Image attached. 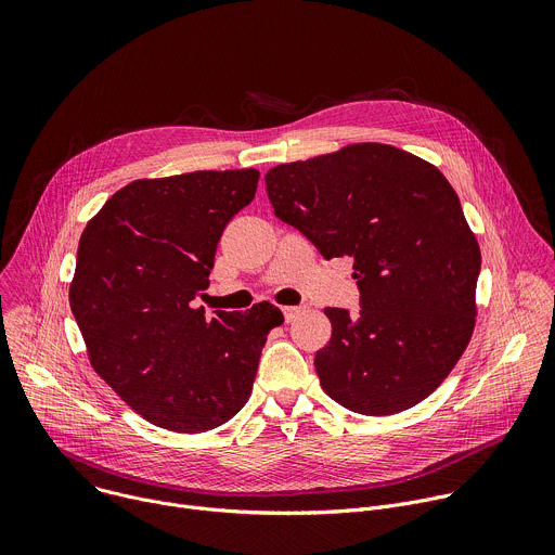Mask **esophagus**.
I'll return each instance as SVG.
<instances>
[{
	"instance_id": "1",
	"label": "esophagus",
	"mask_w": 555,
	"mask_h": 555,
	"mask_svg": "<svg viewBox=\"0 0 555 555\" xmlns=\"http://www.w3.org/2000/svg\"><path fill=\"white\" fill-rule=\"evenodd\" d=\"M302 311V307L300 305H287V307H283V315H285V321L287 323H292L296 315Z\"/></svg>"
}]
</instances>
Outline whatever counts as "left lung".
I'll list each match as a JSON object with an SVG mask.
<instances>
[{"label":"left lung","instance_id":"left-lung-1","mask_svg":"<svg viewBox=\"0 0 555 555\" xmlns=\"http://www.w3.org/2000/svg\"><path fill=\"white\" fill-rule=\"evenodd\" d=\"M274 215L325 259L353 257L360 313L327 307L323 390L371 417L413 409L448 377L477 323L481 250L443 173L360 142L268 171Z\"/></svg>","mask_w":555,"mask_h":555}]
</instances>
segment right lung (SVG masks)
Returning a JSON list of instances; mask_svg holds the SVG:
<instances>
[{
	"label": "right lung",
	"instance_id": "1",
	"mask_svg": "<svg viewBox=\"0 0 555 555\" xmlns=\"http://www.w3.org/2000/svg\"><path fill=\"white\" fill-rule=\"evenodd\" d=\"M257 169L135 180L88 221L69 307L94 371L138 415L173 433L212 430L244 409L283 313L270 302L206 315L228 221L255 199Z\"/></svg>",
	"mask_w": 555,
	"mask_h": 555
}]
</instances>
